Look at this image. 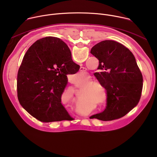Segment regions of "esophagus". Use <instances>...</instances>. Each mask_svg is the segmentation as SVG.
Masks as SVG:
<instances>
[{
	"instance_id": "34e87169",
	"label": "esophagus",
	"mask_w": 157,
	"mask_h": 157,
	"mask_svg": "<svg viewBox=\"0 0 157 157\" xmlns=\"http://www.w3.org/2000/svg\"><path fill=\"white\" fill-rule=\"evenodd\" d=\"M80 71L82 73V74H86V68H84V67H81V68H80Z\"/></svg>"
}]
</instances>
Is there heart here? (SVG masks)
Here are the masks:
<instances>
[{"label":"heart","instance_id":"obj_1","mask_svg":"<svg viewBox=\"0 0 157 157\" xmlns=\"http://www.w3.org/2000/svg\"><path fill=\"white\" fill-rule=\"evenodd\" d=\"M94 83H95L94 82H93L91 84H89V85H87V86H86V87H88L89 86H93V85H94Z\"/></svg>","mask_w":157,"mask_h":157}]
</instances>
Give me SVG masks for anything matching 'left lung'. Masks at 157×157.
<instances>
[{
    "label": "left lung",
    "instance_id": "obj_1",
    "mask_svg": "<svg viewBox=\"0 0 157 157\" xmlns=\"http://www.w3.org/2000/svg\"><path fill=\"white\" fill-rule=\"evenodd\" d=\"M91 53L99 59L98 72L94 75L106 89L107 104L103 112L90 117L107 121L125 116L138 104L142 91L143 77L135 57L113 40L98 43Z\"/></svg>",
    "mask_w": 157,
    "mask_h": 157
}]
</instances>
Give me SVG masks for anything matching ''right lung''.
Returning <instances> with one entry per match:
<instances>
[{
    "label": "right lung",
    "mask_w": 157,
    "mask_h": 157,
    "mask_svg": "<svg viewBox=\"0 0 157 157\" xmlns=\"http://www.w3.org/2000/svg\"><path fill=\"white\" fill-rule=\"evenodd\" d=\"M67 44L48 36L35 41L26 52L17 75V96L28 113L43 122L72 119L61 104L67 75L77 73Z\"/></svg>",
    "instance_id": "right-lung-1"
}]
</instances>
